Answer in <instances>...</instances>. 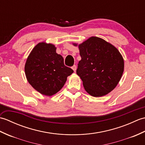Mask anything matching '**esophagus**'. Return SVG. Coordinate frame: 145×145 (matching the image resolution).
<instances>
[{
	"label": "esophagus",
	"mask_w": 145,
	"mask_h": 145,
	"mask_svg": "<svg viewBox=\"0 0 145 145\" xmlns=\"http://www.w3.org/2000/svg\"><path fill=\"white\" fill-rule=\"evenodd\" d=\"M72 69L73 70V71H74V72H76V66L75 65H73V66L72 67Z\"/></svg>",
	"instance_id": "esophagus-1"
}]
</instances>
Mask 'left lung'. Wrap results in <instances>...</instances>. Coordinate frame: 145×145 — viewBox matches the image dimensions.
<instances>
[{"label": "left lung", "mask_w": 145, "mask_h": 145, "mask_svg": "<svg viewBox=\"0 0 145 145\" xmlns=\"http://www.w3.org/2000/svg\"><path fill=\"white\" fill-rule=\"evenodd\" d=\"M78 48L82 59L78 63L76 74L82 79L85 90L95 97L112 91L124 70L123 58L118 49L97 37L89 38Z\"/></svg>", "instance_id": "1"}]
</instances>
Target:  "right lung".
I'll return each mask as SVG.
<instances>
[{"mask_svg": "<svg viewBox=\"0 0 145 145\" xmlns=\"http://www.w3.org/2000/svg\"><path fill=\"white\" fill-rule=\"evenodd\" d=\"M25 72L29 84L42 95L52 96L60 90L73 72L64 65L63 58L50 44L39 43L29 55Z\"/></svg>", "mask_w": 145, "mask_h": 145, "instance_id": "right-lung-1", "label": "right lung"}]
</instances>
